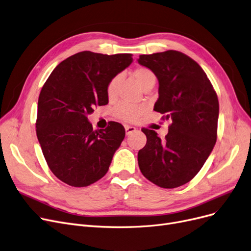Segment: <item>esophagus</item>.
Masks as SVG:
<instances>
[{
  "mask_svg": "<svg viewBox=\"0 0 251 251\" xmlns=\"http://www.w3.org/2000/svg\"><path fill=\"white\" fill-rule=\"evenodd\" d=\"M125 131H126V135H130L131 133L137 131V129H136L134 126L125 125Z\"/></svg>",
  "mask_w": 251,
  "mask_h": 251,
  "instance_id": "esophagus-1",
  "label": "esophagus"
}]
</instances>
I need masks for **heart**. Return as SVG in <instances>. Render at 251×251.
I'll use <instances>...</instances> for the list:
<instances>
[{"mask_svg":"<svg viewBox=\"0 0 251 251\" xmlns=\"http://www.w3.org/2000/svg\"><path fill=\"white\" fill-rule=\"evenodd\" d=\"M133 78L137 84L144 90L150 86H154L157 80L155 73L147 67H137L132 72ZM121 75H115L106 85V96L110 100H114L119 91L120 84H121ZM146 111L144 105L139 104H128V103H119L113 111V114L116 118L123 120L126 122H132L138 119Z\"/></svg>","mask_w":251,"mask_h":251,"instance_id":"heart-1","label":"heart"}]
</instances>
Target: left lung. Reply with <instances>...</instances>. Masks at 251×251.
<instances>
[{
    "instance_id": "8db88e82",
    "label": "left lung",
    "mask_w": 251,
    "mask_h": 251,
    "mask_svg": "<svg viewBox=\"0 0 251 251\" xmlns=\"http://www.w3.org/2000/svg\"><path fill=\"white\" fill-rule=\"evenodd\" d=\"M138 62L159 81L154 111L172 120L163 139L154 130L141 129L147 145L138 151V166L156 186L177 188L196 176L213 150L219 100L205 72L186 54L176 50L143 54Z\"/></svg>"
}]
</instances>
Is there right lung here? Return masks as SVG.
Listing matches in <instances>:
<instances>
[{"label":"right lung","mask_w":251,"mask_h":251,"mask_svg":"<svg viewBox=\"0 0 251 251\" xmlns=\"http://www.w3.org/2000/svg\"><path fill=\"white\" fill-rule=\"evenodd\" d=\"M131 62L130 53L79 52L61 61L43 85L37 136L48 167L69 186H90L107 172L125 129L111 122L105 129L93 130L87 116L108 102V81Z\"/></svg>","instance_id":"1"}]
</instances>
